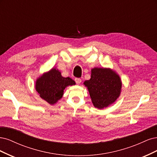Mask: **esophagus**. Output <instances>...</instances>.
<instances>
[{
    "label": "esophagus",
    "instance_id": "1",
    "mask_svg": "<svg viewBox=\"0 0 157 157\" xmlns=\"http://www.w3.org/2000/svg\"><path fill=\"white\" fill-rule=\"evenodd\" d=\"M75 82L77 84H79L81 82H82V79H81L80 78H75Z\"/></svg>",
    "mask_w": 157,
    "mask_h": 157
}]
</instances>
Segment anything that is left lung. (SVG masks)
Here are the masks:
<instances>
[{
    "mask_svg": "<svg viewBox=\"0 0 157 157\" xmlns=\"http://www.w3.org/2000/svg\"><path fill=\"white\" fill-rule=\"evenodd\" d=\"M90 77L84 85L89 90L95 108H106L119 97L122 83L119 75L112 70L94 68Z\"/></svg>",
    "mask_w": 157,
    "mask_h": 157,
    "instance_id": "left-lung-1",
    "label": "left lung"
}]
</instances>
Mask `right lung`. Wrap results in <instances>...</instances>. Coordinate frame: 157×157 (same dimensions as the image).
<instances>
[{
	"instance_id": "obj_1",
	"label": "right lung",
	"mask_w": 157,
	"mask_h": 157,
	"mask_svg": "<svg viewBox=\"0 0 157 157\" xmlns=\"http://www.w3.org/2000/svg\"><path fill=\"white\" fill-rule=\"evenodd\" d=\"M75 84L73 79L63 77L58 70L53 68L36 80V90L40 97L53 105L62 98L67 86Z\"/></svg>"
}]
</instances>
